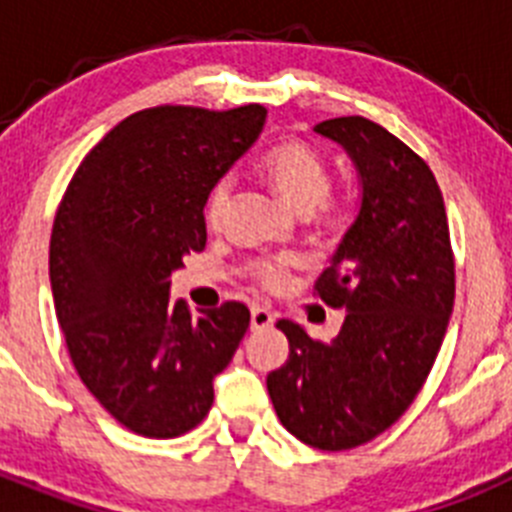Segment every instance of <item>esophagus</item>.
I'll list each match as a JSON object with an SVG mask.
<instances>
[{"mask_svg": "<svg viewBox=\"0 0 512 512\" xmlns=\"http://www.w3.org/2000/svg\"><path fill=\"white\" fill-rule=\"evenodd\" d=\"M274 325V315L266 307H253L251 310V330H266Z\"/></svg>", "mask_w": 512, "mask_h": 512, "instance_id": "esophagus-1", "label": "esophagus"}]
</instances>
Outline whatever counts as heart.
<instances>
[{
    "mask_svg": "<svg viewBox=\"0 0 512 512\" xmlns=\"http://www.w3.org/2000/svg\"><path fill=\"white\" fill-rule=\"evenodd\" d=\"M259 171L269 179V184L282 197L284 205H289L300 215L318 210L330 192L328 161L302 140H279V143H274L259 158ZM230 194H233V179L220 176L212 184L210 194H207V225L217 228L223 223L225 210L230 205ZM284 266H287V261H264L259 266V279L266 284L282 282Z\"/></svg>",
    "mask_w": 512,
    "mask_h": 512,
    "instance_id": "1",
    "label": "heart"
}]
</instances>
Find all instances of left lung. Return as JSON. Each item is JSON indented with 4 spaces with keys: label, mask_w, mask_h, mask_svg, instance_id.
<instances>
[{
    "label": "left lung",
    "mask_w": 512,
    "mask_h": 512,
    "mask_svg": "<svg viewBox=\"0 0 512 512\" xmlns=\"http://www.w3.org/2000/svg\"><path fill=\"white\" fill-rule=\"evenodd\" d=\"M315 133L346 151L359 179L354 223L315 284L346 318L330 341L279 320L289 359L266 390L292 436L343 451L387 431L423 387L454 310V256L441 189L418 153L366 117Z\"/></svg>",
    "instance_id": "obj_1"
}]
</instances>
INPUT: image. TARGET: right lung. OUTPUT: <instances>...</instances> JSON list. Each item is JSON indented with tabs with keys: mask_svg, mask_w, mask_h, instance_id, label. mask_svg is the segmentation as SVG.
Instances as JSON below:
<instances>
[{
	"mask_svg": "<svg viewBox=\"0 0 512 512\" xmlns=\"http://www.w3.org/2000/svg\"><path fill=\"white\" fill-rule=\"evenodd\" d=\"M266 110L151 107L81 161L56 212L51 289L71 361L107 413L138 436L174 438L212 408L251 312L192 315L171 274L207 243L212 184L259 140Z\"/></svg>",
	"mask_w": 512,
	"mask_h": 512,
	"instance_id": "right-lung-1",
	"label": "right lung"
}]
</instances>
